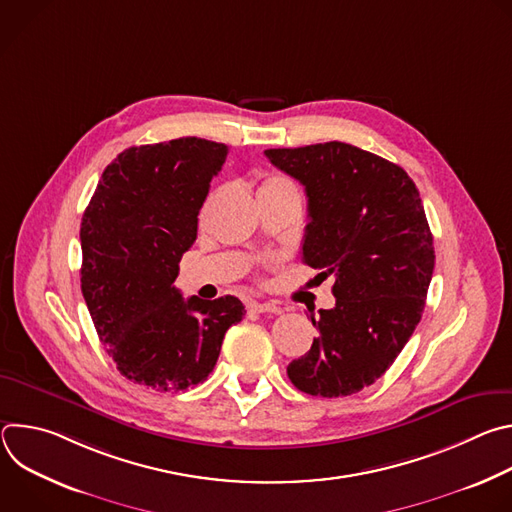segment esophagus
Instances as JSON below:
<instances>
[{
  "mask_svg": "<svg viewBox=\"0 0 512 512\" xmlns=\"http://www.w3.org/2000/svg\"><path fill=\"white\" fill-rule=\"evenodd\" d=\"M249 310L257 312V314H281V308L273 302H263V304L253 302V304H249Z\"/></svg>",
  "mask_w": 512,
  "mask_h": 512,
  "instance_id": "esophagus-1",
  "label": "esophagus"
}]
</instances>
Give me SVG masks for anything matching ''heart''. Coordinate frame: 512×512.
<instances>
[{"instance_id":"b5f03b06","label":"heart","mask_w":512,"mask_h":512,"mask_svg":"<svg viewBox=\"0 0 512 512\" xmlns=\"http://www.w3.org/2000/svg\"><path fill=\"white\" fill-rule=\"evenodd\" d=\"M261 192H298V188L285 176H267V178H263L257 194H261Z\"/></svg>"}]
</instances>
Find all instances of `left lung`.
<instances>
[{
    "instance_id": "1",
    "label": "left lung",
    "mask_w": 512,
    "mask_h": 512,
    "mask_svg": "<svg viewBox=\"0 0 512 512\" xmlns=\"http://www.w3.org/2000/svg\"><path fill=\"white\" fill-rule=\"evenodd\" d=\"M308 196L302 261L334 275L336 306L312 318V348L291 360L300 391L346 397L373 385L421 320L435 251L419 190L397 164L328 141L265 150Z\"/></svg>"
}]
</instances>
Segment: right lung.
I'll list each match as a JSON object with an SVG mask.
<instances>
[{"mask_svg":"<svg viewBox=\"0 0 512 512\" xmlns=\"http://www.w3.org/2000/svg\"><path fill=\"white\" fill-rule=\"evenodd\" d=\"M227 154L200 137L129 148L105 168L83 214V296L117 371L137 385L178 393L206 381L245 316L233 296L184 300L174 285Z\"/></svg>","mask_w":512,"mask_h":512,"instance_id":"obj_1","label":"right lung"}]
</instances>
